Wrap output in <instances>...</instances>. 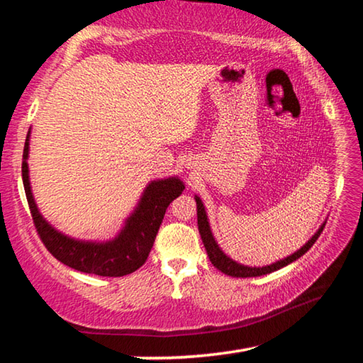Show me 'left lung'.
<instances>
[{"mask_svg":"<svg viewBox=\"0 0 363 363\" xmlns=\"http://www.w3.org/2000/svg\"><path fill=\"white\" fill-rule=\"evenodd\" d=\"M195 201H196V218H199V230H200L201 240H203L206 253H208V256H210V261L218 270L224 272L225 275H230V277H242V279H245V277H259V275H266V274L274 272V270H279L281 267L288 266V264L296 261L298 257H301L304 253L309 251L312 245L317 242V238L320 237V233H322L323 227H325V224H323L320 229H318L314 233V237H312L303 248L298 250L296 253H293L291 256L285 257V259L277 261V262L270 264V266H264V267H248V266H242V264L232 261L230 257H227L223 253V251H220V248L218 247V243L214 242V238H213V233H211V229H210V224H208V218H206L203 203H201V200L199 199V196H195Z\"/></svg>","mask_w":363,"mask_h":363,"instance_id":"obj_1","label":"left lung"}]
</instances>
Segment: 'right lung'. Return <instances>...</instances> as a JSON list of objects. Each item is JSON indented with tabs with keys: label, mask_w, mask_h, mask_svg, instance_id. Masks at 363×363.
<instances>
[{
	"label": "right lung",
	"mask_w": 363,
	"mask_h": 363,
	"mask_svg": "<svg viewBox=\"0 0 363 363\" xmlns=\"http://www.w3.org/2000/svg\"><path fill=\"white\" fill-rule=\"evenodd\" d=\"M28 136L30 131L23 145L22 181L35 229L49 253L65 266L101 277H123L138 270L149 257L167 208L182 194L184 184L177 177L150 182L136 211L126 220V225L115 240L107 243L73 240L52 229L35 205L28 181Z\"/></svg>",
	"instance_id": "right-lung-1"
}]
</instances>
